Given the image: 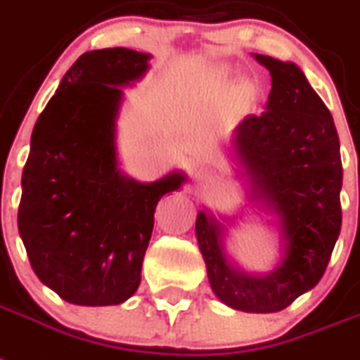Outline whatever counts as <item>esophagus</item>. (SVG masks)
<instances>
[{
    "instance_id": "esophagus-1",
    "label": "esophagus",
    "mask_w": 360,
    "mask_h": 360,
    "mask_svg": "<svg viewBox=\"0 0 360 360\" xmlns=\"http://www.w3.org/2000/svg\"><path fill=\"white\" fill-rule=\"evenodd\" d=\"M193 178H195V180H206L207 171H204L202 167H195V171H193Z\"/></svg>"
}]
</instances>
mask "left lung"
<instances>
[{
  "label": "left lung",
  "mask_w": 360,
  "mask_h": 360,
  "mask_svg": "<svg viewBox=\"0 0 360 360\" xmlns=\"http://www.w3.org/2000/svg\"><path fill=\"white\" fill-rule=\"evenodd\" d=\"M270 71L266 110L248 115L233 148L250 184V200L274 213L283 259L270 274H246L228 261L226 226L198 212L197 239L217 298L246 313H278L326 272L340 233L342 162L333 115L292 62L254 55Z\"/></svg>",
  "instance_id": "8db88e82"
}]
</instances>
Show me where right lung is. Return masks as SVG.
Here are the masks:
<instances>
[{
    "instance_id": "obj_1",
    "label": "right lung",
    "mask_w": 360,
    "mask_h": 360,
    "mask_svg": "<svg viewBox=\"0 0 360 360\" xmlns=\"http://www.w3.org/2000/svg\"><path fill=\"white\" fill-rule=\"evenodd\" d=\"M148 58L127 47L80 55L32 130L18 230L34 274L70 304L117 305L138 290L156 204L186 182L141 184L117 167L123 86Z\"/></svg>"
}]
</instances>
